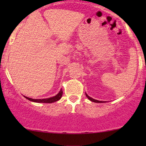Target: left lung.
I'll use <instances>...</instances> for the list:
<instances>
[{"label": "left lung", "instance_id": "left-lung-1", "mask_svg": "<svg viewBox=\"0 0 146 146\" xmlns=\"http://www.w3.org/2000/svg\"><path fill=\"white\" fill-rule=\"evenodd\" d=\"M86 96L87 97V98L88 99V100H90L91 102H96V103H104V102H102V101H99V100H94V99H93L92 98H90V97L88 96V95L86 93Z\"/></svg>", "mask_w": 146, "mask_h": 146}]
</instances>
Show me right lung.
Returning a JSON list of instances; mask_svg holds the SVG:
<instances>
[{"label":"right lung","mask_w":146,"mask_h":146,"mask_svg":"<svg viewBox=\"0 0 146 146\" xmlns=\"http://www.w3.org/2000/svg\"><path fill=\"white\" fill-rule=\"evenodd\" d=\"M62 94H63L62 89H61L60 90V91L56 95V96L52 97V98H50L39 99V100L38 99V100H35V99L29 98H27V97H25V96L24 97L26 99H27L28 100H29V101H31L33 102H37V103H49L50 104V103H53V102H55L56 101H58V100H60L62 98Z\"/></svg>","instance_id":"obj_1"}]
</instances>
